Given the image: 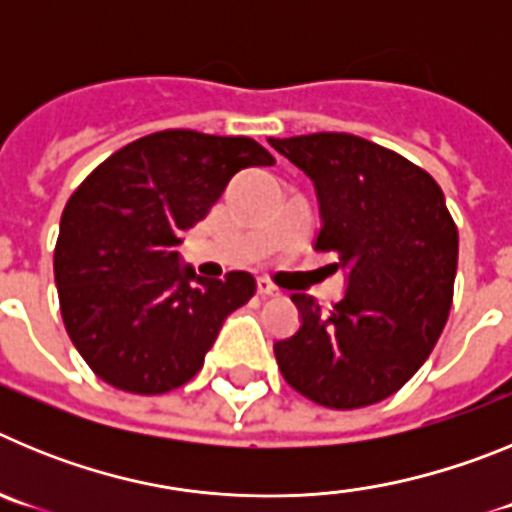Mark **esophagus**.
Wrapping results in <instances>:
<instances>
[{"label": "esophagus", "mask_w": 512, "mask_h": 512, "mask_svg": "<svg viewBox=\"0 0 512 512\" xmlns=\"http://www.w3.org/2000/svg\"><path fill=\"white\" fill-rule=\"evenodd\" d=\"M256 292H259L261 297H277L279 295V289L274 287V284L269 282V279H256Z\"/></svg>", "instance_id": "1"}]
</instances>
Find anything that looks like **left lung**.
I'll return each mask as SVG.
<instances>
[{"label":"left lung","mask_w":512,"mask_h":512,"mask_svg":"<svg viewBox=\"0 0 512 512\" xmlns=\"http://www.w3.org/2000/svg\"><path fill=\"white\" fill-rule=\"evenodd\" d=\"M318 189L315 251L348 269L346 295L323 310L292 295L302 325L274 343L292 390L330 410L395 395L431 356L454 300L459 230L431 174L348 133L271 138Z\"/></svg>","instance_id":"8db88e82"}]
</instances>
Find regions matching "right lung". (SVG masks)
Returning <instances> with one entry per match:
<instances>
[{"mask_svg":"<svg viewBox=\"0 0 512 512\" xmlns=\"http://www.w3.org/2000/svg\"><path fill=\"white\" fill-rule=\"evenodd\" d=\"M269 164L274 156L246 135L161 130L104 158L76 187L53 271L66 333L102 382L164 395L200 372L256 279L248 271L197 277L176 264L174 248L233 174Z\"/></svg>","mask_w":512,"mask_h":512,"instance_id":"obj_1","label":"right lung"}]
</instances>
